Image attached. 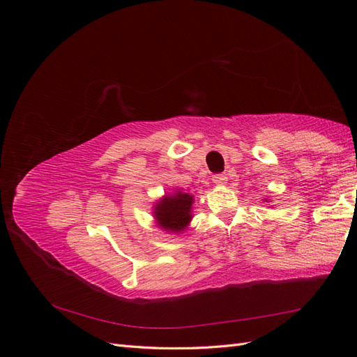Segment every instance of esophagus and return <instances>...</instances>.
<instances>
[{
  "instance_id": "obj_1",
  "label": "esophagus",
  "mask_w": 357,
  "mask_h": 357,
  "mask_svg": "<svg viewBox=\"0 0 357 357\" xmlns=\"http://www.w3.org/2000/svg\"><path fill=\"white\" fill-rule=\"evenodd\" d=\"M213 183L216 185H222L227 183V176L224 173H218V174H213Z\"/></svg>"
}]
</instances>
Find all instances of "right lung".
<instances>
[{"mask_svg":"<svg viewBox=\"0 0 357 357\" xmlns=\"http://www.w3.org/2000/svg\"><path fill=\"white\" fill-rule=\"evenodd\" d=\"M195 202L193 195L176 190L172 195H165L162 199L155 204L156 224L169 233H181L185 230L188 222L192 221V204Z\"/></svg>","mask_w":357,"mask_h":357,"instance_id":"1","label":"right lung"}]
</instances>
